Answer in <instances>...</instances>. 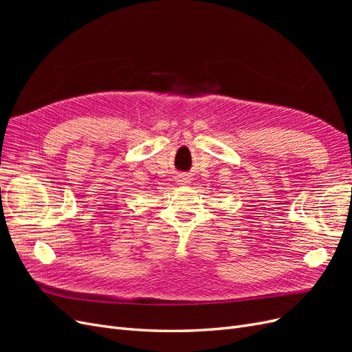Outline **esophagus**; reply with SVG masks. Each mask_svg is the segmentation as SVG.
Returning a JSON list of instances; mask_svg holds the SVG:
<instances>
[{"mask_svg": "<svg viewBox=\"0 0 352 352\" xmlns=\"http://www.w3.org/2000/svg\"><path fill=\"white\" fill-rule=\"evenodd\" d=\"M177 179H179V182H180V184H186L188 180H189V177H188L186 175H180Z\"/></svg>", "mask_w": 352, "mask_h": 352, "instance_id": "34e87169", "label": "esophagus"}]
</instances>
